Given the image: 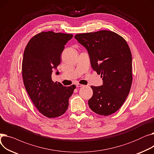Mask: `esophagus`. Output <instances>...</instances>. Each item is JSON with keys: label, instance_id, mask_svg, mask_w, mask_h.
I'll return each mask as SVG.
<instances>
[{"label": "esophagus", "instance_id": "esophagus-1", "mask_svg": "<svg viewBox=\"0 0 154 154\" xmlns=\"http://www.w3.org/2000/svg\"><path fill=\"white\" fill-rule=\"evenodd\" d=\"M84 85H82L80 84H76V87H83Z\"/></svg>", "mask_w": 154, "mask_h": 154}]
</instances>
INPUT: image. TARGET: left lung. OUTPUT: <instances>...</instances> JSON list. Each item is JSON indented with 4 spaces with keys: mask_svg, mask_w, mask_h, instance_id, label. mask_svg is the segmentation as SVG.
Returning a JSON list of instances; mask_svg holds the SVG:
<instances>
[{
    "mask_svg": "<svg viewBox=\"0 0 154 154\" xmlns=\"http://www.w3.org/2000/svg\"><path fill=\"white\" fill-rule=\"evenodd\" d=\"M75 38L89 54L92 69L100 75L103 85L91 86V109L100 116H109L124 103L132 82V54L126 40L109 30L78 34Z\"/></svg>",
    "mask_w": 154,
    "mask_h": 154,
    "instance_id": "1",
    "label": "left lung"
}]
</instances>
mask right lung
<instances>
[{
    "label": "right lung",
    "instance_id": "add662e5",
    "mask_svg": "<svg viewBox=\"0 0 154 154\" xmlns=\"http://www.w3.org/2000/svg\"><path fill=\"white\" fill-rule=\"evenodd\" d=\"M72 34L42 32L32 37L23 52V84L34 106L48 118L57 117L67 110L69 99L76 88L64 87L52 80L53 69L61 62V53ZM56 74H59V72Z\"/></svg>",
    "mask_w": 154,
    "mask_h": 154
}]
</instances>
